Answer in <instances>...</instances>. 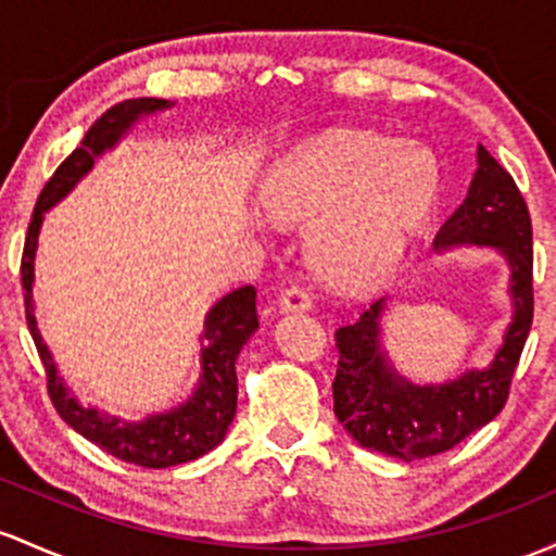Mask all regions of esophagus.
<instances>
[{
    "instance_id": "esophagus-1",
    "label": "esophagus",
    "mask_w": 556,
    "mask_h": 556,
    "mask_svg": "<svg viewBox=\"0 0 556 556\" xmlns=\"http://www.w3.org/2000/svg\"><path fill=\"white\" fill-rule=\"evenodd\" d=\"M311 306H314V295H311L308 288H301V285H292L282 295V301H279V308L285 314H290V311H308Z\"/></svg>"
}]
</instances>
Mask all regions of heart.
I'll return each instance as SVG.
<instances>
[{
    "mask_svg": "<svg viewBox=\"0 0 556 556\" xmlns=\"http://www.w3.org/2000/svg\"><path fill=\"white\" fill-rule=\"evenodd\" d=\"M438 192V163L417 142L382 134L316 139L277 168L268 208L316 222L311 261L334 285H371L404 258Z\"/></svg>",
    "mask_w": 556,
    "mask_h": 556,
    "instance_id": "b5f03b06",
    "label": "heart"
}]
</instances>
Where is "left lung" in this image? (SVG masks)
Listing matches in <instances>:
<instances>
[{"instance_id": "left-lung-1", "label": "left lung", "mask_w": 556, "mask_h": 556, "mask_svg": "<svg viewBox=\"0 0 556 556\" xmlns=\"http://www.w3.org/2000/svg\"><path fill=\"white\" fill-rule=\"evenodd\" d=\"M496 248L509 264L515 314L504 343L485 369H469L443 386H414L390 367L380 321L386 298L334 332L338 375L332 382L334 417L358 446L414 462L459 446L491 422L509 399L511 377L533 325V227L526 198L509 170L478 148V170L465 203L446 218L435 248Z\"/></svg>"}]
</instances>
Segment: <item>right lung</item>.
<instances>
[{"instance_id": "add662e5", "label": "right lung", "mask_w": 556, "mask_h": 556, "mask_svg": "<svg viewBox=\"0 0 556 556\" xmlns=\"http://www.w3.org/2000/svg\"><path fill=\"white\" fill-rule=\"evenodd\" d=\"M174 105L157 97H137V100H124L113 105L84 134L81 144L60 163L52 179L41 189L36 200L34 216H30L26 245H23L21 279H23V301H26V321L34 338L36 351H39L41 364L47 371V390H50L52 406L58 408L60 417L68 422L78 435L100 446L115 459L129 462L148 469H163L185 462L198 459L208 454L227 435L231 419L237 412V369L235 362L240 356L242 345L248 343L250 334L258 329V314H255V288L231 290L224 295L205 316V327L200 340H203V375H200L198 388L181 406L170 408L166 414H152L142 422H121V419L108 417L91 406H81L65 388L63 377L52 362L50 348L41 340L39 327L34 316V258L36 242H39V229L45 222V213L54 203L65 198L81 176H87L97 157L102 152L115 148L121 137L137 124L142 115L157 113Z\"/></svg>"}]
</instances>
